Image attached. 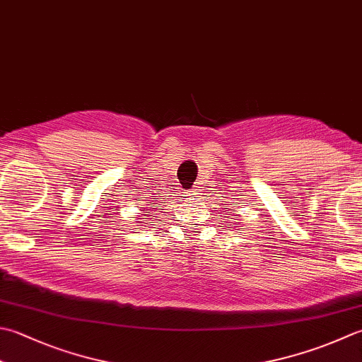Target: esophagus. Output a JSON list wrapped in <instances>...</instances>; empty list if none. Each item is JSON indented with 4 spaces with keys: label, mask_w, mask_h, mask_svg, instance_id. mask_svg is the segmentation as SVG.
I'll list each match as a JSON object with an SVG mask.
<instances>
[{
    "label": "esophagus",
    "mask_w": 362,
    "mask_h": 362,
    "mask_svg": "<svg viewBox=\"0 0 362 362\" xmlns=\"http://www.w3.org/2000/svg\"><path fill=\"white\" fill-rule=\"evenodd\" d=\"M189 194H191V196H196V194H199V187H193V189L189 191Z\"/></svg>",
    "instance_id": "1"
}]
</instances>
